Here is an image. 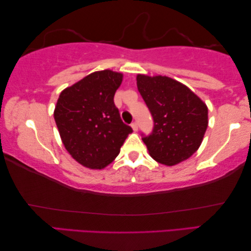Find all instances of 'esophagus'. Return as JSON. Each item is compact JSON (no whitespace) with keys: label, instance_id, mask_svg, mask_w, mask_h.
<instances>
[{"label":"esophagus","instance_id":"1","mask_svg":"<svg viewBox=\"0 0 251 251\" xmlns=\"http://www.w3.org/2000/svg\"><path fill=\"white\" fill-rule=\"evenodd\" d=\"M131 126H132V129H133V131H138V123L137 122H133V123H131Z\"/></svg>","mask_w":251,"mask_h":251}]
</instances>
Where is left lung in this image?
I'll return each instance as SVG.
<instances>
[{
  "label": "left lung",
  "instance_id": "1",
  "mask_svg": "<svg viewBox=\"0 0 251 251\" xmlns=\"http://www.w3.org/2000/svg\"><path fill=\"white\" fill-rule=\"evenodd\" d=\"M137 85L153 119L152 132L142 133L151 157L166 166L190 158L207 130V105L171 77L139 75Z\"/></svg>",
  "mask_w": 251,
  "mask_h": 251
}]
</instances>
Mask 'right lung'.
Wrapping results in <instances>:
<instances>
[{"mask_svg": "<svg viewBox=\"0 0 251 251\" xmlns=\"http://www.w3.org/2000/svg\"><path fill=\"white\" fill-rule=\"evenodd\" d=\"M121 82V73L103 70L60 94L54 110L56 126L65 149L82 166L91 169L108 166L132 132L114 104V93Z\"/></svg>", "mask_w": 251, "mask_h": 251, "instance_id": "add662e5", "label": "right lung"}]
</instances>
